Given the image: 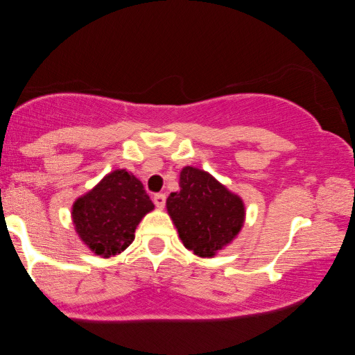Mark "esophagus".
<instances>
[{"instance_id":"obj_1","label":"esophagus","mask_w":355,"mask_h":355,"mask_svg":"<svg viewBox=\"0 0 355 355\" xmlns=\"http://www.w3.org/2000/svg\"><path fill=\"white\" fill-rule=\"evenodd\" d=\"M153 200H154V205L159 207V209H164L165 207V202H166L165 193H155Z\"/></svg>"}]
</instances>
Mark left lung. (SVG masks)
<instances>
[{"label":"left lung","instance_id":"1","mask_svg":"<svg viewBox=\"0 0 355 355\" xmlns=\"http://www.w3.org/2000/svg\"><path fill=\"white\" fill-rule=\"evenodd\" d=\"M178 191L168 196L166 209L185 248L212 258L239 234L245 220L241 196L193 166H185Z\"/></svg>","mask_w":355,"mask_h":355}]
</instances>
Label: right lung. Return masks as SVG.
Masks as SVG:
<instances>
[{"label":"right lung","instance_id":"right-lung-1","mask_svg":"<svg viewBox=\"0 0 355 355\" xmlns=\"http://www.w3.org/2000/svg\"><path fill=\"white\" fill-rule=\"evenodd\" d=\"M154 209L141 181L125 170H114L73 202L72 220L91 252L110 258L130 245L141 218Z\"/></svg>","mask_w":355,"mask_h":355}]
</instances>
